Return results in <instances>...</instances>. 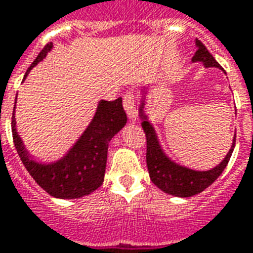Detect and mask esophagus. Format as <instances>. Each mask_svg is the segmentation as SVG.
Returning <instances> with one entry per match:
<instances>
[{
  "instance_id": "obj_1",
  "label": "esophagus",
  "mask_w": 253,
  "mask_h": 253,
  "mask_svg": "<svg viewBox=\"0 0 253 253\" xmlns=\"http://www.w3.org/2000/svg\"><path fill=\"white\" fill-rule=\"evenodd\" d=\"M124 109L126 114H128L129 120H136L137 117V112H136V101H134V95L132 93H126L124 95Z\"/></svg>"
}]
</instances>
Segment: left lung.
Segmentation results:
<instances>
[{"mask_svg": "<svg viewBox=\"0 0 253 253\" xmlns=\"http://www.w3.org/2000/svg\"><path fill=\"white\" fill-rule=\"evenodd\" d=\"M195 45H197V51L191 59L193 63L201 62L204 63L205 67L221 68L220 64L215 62L211 53L206 49V47L198 39L195 40ZM141 94H143V98L140 104L139 113L141 117V126L144 129L145 137H147V167H148L149 178L154 182V185L158 186L162 191H165L167 194L182 197V198L200 194L222 174L235 148L236 133L229 152L226 154L220 165L215 166L214 169H208V171H197V169L178 165L174 160L169 159L165 154V151L162 149L155 128L148 121L147 114L144 113L145 95L148 93L145 88H143Z\"/></svg>", "mask_w": 253, "mask_h": 253, "instance_id": "8db88e82", "label": "left lung"}]
</instances>
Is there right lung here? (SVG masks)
I'll return each mask as SVG.
<instances>
[{"instance_id":"right-lung-1","label":"right lung","mask_w":253,"mask_h":253,"mask_svg":"<svg viewBox=\"0 0 253 253\" xmlns=\"http://www.w3.org/2000/svg\"><path fill=\"white\" fill-rule=\"evenodd\" d=\"M52 49L47 44L24 75L42 62ZM17 99V97H16ZM16 108V105H14ZM126 113L123 108V98L114 101H99L91 123L84 129L77 143L68 149L62 159L53 163H40L33 159L25 148L16 130L14 109L12 117V133L14 147L20 159L35 182L49 195L62 200H75L88 195L102 185L108 159L109 141L126 124Z\"/></svg>"}]
</instances>
